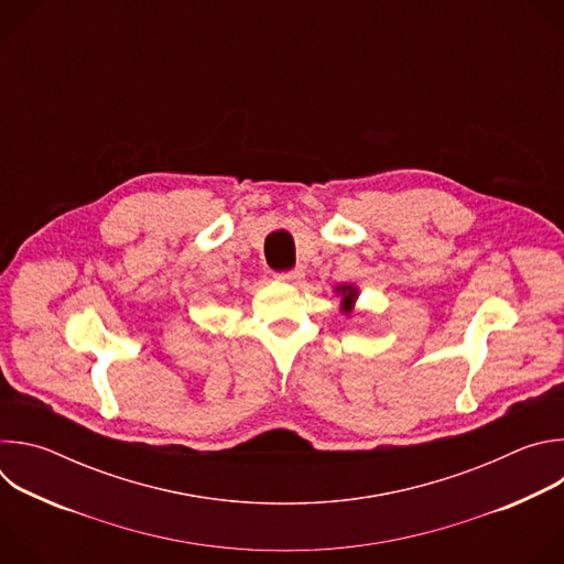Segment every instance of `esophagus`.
<instances>
[{
    "mask_svg": "<svg viewBox=\"0 0 564 564\" xmlns=\"http://www.w3.org/2000/svg\"><path fill=\"white\" fill-rule=\"evenodd\" d=\"M276 279H279V281H283V283H299V281L303 279V270H290V272L279 274Z\"/></svg>",
    "mask_w": 564,
    "mask_h": 564,
    "instance_id": "34e87169",
    "label": "esophagus"
}]
</instances>
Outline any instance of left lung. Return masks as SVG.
I'll list each match as a JSON object with an SVG mask.
<instances>
[{
  "instance_id": "8db88e82",
  "label": "left lung",
  "mask_w": 564,
  "mask_h": 564,
  "mask_svg": "<svg viewBox=\"0 0 564 564\" xmlns=\"http://www.w3.org/2000/svg\"><path fill=\"white\" fill-rule=\"evenodd\" d=\"M333 292L341 299L339 310H341L346 316H350L352 310H355V303H357V299H359V288H357L355 283H339V285L333 288Z\"/></svg>"
}]
</instances>
